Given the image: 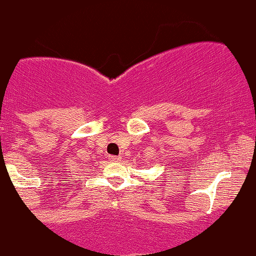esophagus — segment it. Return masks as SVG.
Instances as JSON below:
<instances>
[{
  "label": "esophagus",
  "mask_w": 256,
  "mask_h": 256,
  "mask_svg": "<svg viewBox=\"0 0 256 256\" xmlns=\"http://www.w3.org/2000/svg\"><path fill=\"white\" fill-rule=\"evenodd\" d=\"M109 160L110 162H119V160H121V158L118 157V156H109Z\"/></svg>",
  "instance_id": "34e87169"
}]
</instances>
